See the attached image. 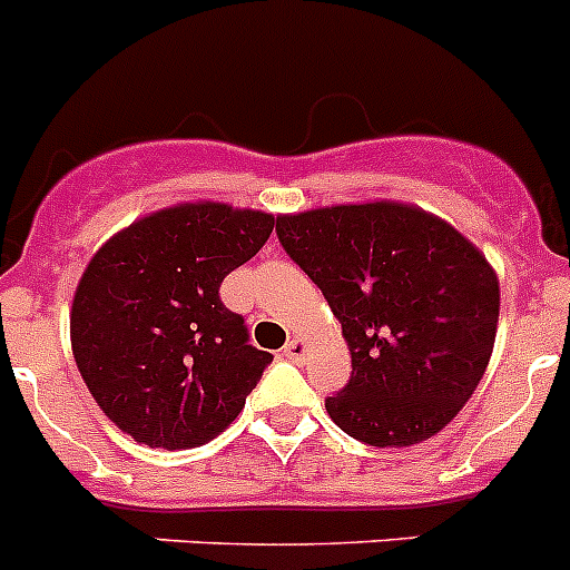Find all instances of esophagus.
Listing matches in <instances>:
<instances>
[{
	"label": "esophagus",
	"mask_w": 570,
	"mask_h": 570,
	"mask_svg": "<svg viewBox=\"0 0 570 570\" xmlns=\"http://www.w3.org/2000/svg\"><path fill=\"white\" fill-rule=\"evenodd\" d=\"M282 353H285V358H291V362H302V358L307 356V342H302V338H291Z\"/></svg>",
	"instance_id": "34e87169"
}]
</instances>
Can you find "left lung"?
I'll return each instance as SVG.
<instances>
[{
	"mask_svg": "<svg viewBox=\"0 0 570 570\" xmlns=\"http://www.w3.org/2000/svg\"><path fill=\"white\" fill-rule=\"evenodd\" d=\"M288 257L342 322L353 373L327 415L370 446H412L463 410L492 358L498 274L458 228L404 203L276 217Z\"/></svg>",
	"mask_w": 570,
	"mask_h": 570,
	"instance_id": "8db88e82",
	"label": "left lung"
}]
</instances>
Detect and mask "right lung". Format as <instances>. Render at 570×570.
<instances>
[{"mask_svg": "<svg viewBox=\"0 0 570 570\" xmlns=\"http://www.w3.org/2000/svg\"><path fill=\"white\" fill-rule=\"evenodd\" d=\"M274 232V214L180 203L109 237L78 282L70 342L104 415L138 443L189 449L220 435L271 353L248 344L220 285Z\"/></svg>", "mask_w": 570, "mask_h": 570, "instance_id": "right-lung-1", "label": "right lung"}]
</instances>
